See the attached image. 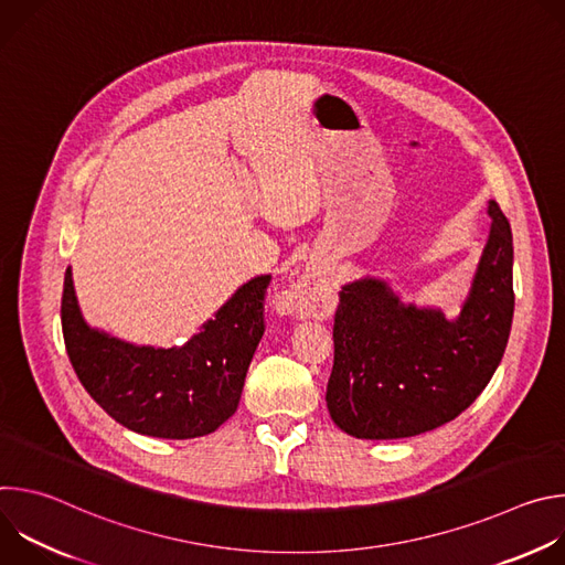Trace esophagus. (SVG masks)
<instances>
[{"instance_id": "1", "label": "esophagus", "mask_w": 565, "mask_h": 565, "mask_svg": "<svg viewBox=\"0 0 565 565\" xmlns=\"http://www.w3.org/2000/svg\"><path fill=\"white\" fill-rule=\"evenodd\" d=\"M308 290H310V286H308L306 281L295 284V286L284 295V299L279 301L281 310H286V312H290V315L299 312V310H301V299H303V295H306Z\"/></svg>"}]
</instances>
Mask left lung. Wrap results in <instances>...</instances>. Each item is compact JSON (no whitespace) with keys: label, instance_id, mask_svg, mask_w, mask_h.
<instances>
[{"label":"left lung","instance_id":"1","mask_svg":"<svg viewBox=\"0 0 565 565\" xmlns=\"http://www.w3.org/2000/svg\"><path fill=\"white\" fill-rule=\"evenodd\" d=\"M488 214L486 248L456 317L402 301L380 277L342 286L327 407L349 436L393 440L431 431L462 414L492 380L514 317V248L497 201Z\"/></svg>","mask_w":565,"mask_h":565}]
</instances>
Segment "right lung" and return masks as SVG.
<instances>
[{
  "label": "right lung",
  "instance_id": "1",
  "mask_svg": "<svg viewBox=\"0 0 565 565\" xmlns=\"http://www.w3.org/2000/svg\"><path fill=\"white\" fill-rule=\"evenodd\" d=\"M268 281L270 275H257L238 286L183 347L163 349L89 327L66 268L62 333L77 380L116 423L136 434L188 440L216 431L238 407L264 335Z\"/></svg>",
  "mask_w": 565,
  "mask_h": 565
}]
</instances>
